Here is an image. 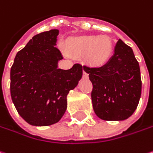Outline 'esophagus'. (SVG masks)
Listing matches in <instances>:
<instances>
[{"label": "esophagus", "mask_w": 153, "mask_h": 153, "mask_svg": "<svg viewBox=\"0 0 153 153\" xmlns=\"http://www.w3.org/2000/svg\"><path fill=\"white\" fill-rule=\"evenodd\" d=\"M83 76L85 77V78H88V74L85 71V70L83 69Z\"/></svg>", "instance_id": "1"}]
</instances>
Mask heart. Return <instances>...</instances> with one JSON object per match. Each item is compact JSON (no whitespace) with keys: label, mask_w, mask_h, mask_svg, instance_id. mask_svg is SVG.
I'll return each mask as SVG.
<instances>
[{"label":"heart","mask_w":153,"mask_h":153,"mask_svg":"<svg viewBox=\"0 0 153 153\" xmlns=\"http://www.w3.org/2000/svg\"><path fill=\"white\" fill-rule=\"evenodd\" d=\"M65 49L72 56H84L85 61L91 66H102L110 60L114 46L107 36L85 35L69 38Z\"/></svg>","instance_id":"1"}]
</instances>
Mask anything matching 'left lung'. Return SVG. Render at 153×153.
Segmentation results:
<instances>
[{"instance_id": "obj_1", "label": "left lung", "mask_w": 153, "mask_h": 153, "mask_svg": "<svg viewBox=\"0 0 153 153\" xmlns=\"http://www.w3.org/2000/svg\"><path fill=\"white\" fill-rule=\"evenodd\" d=\"M83 68L93 85L91 101L97 116L104 121H123L133 115L141 96V78L128 45L119 39L107 63Z\"/></svg>"}]
</instances>
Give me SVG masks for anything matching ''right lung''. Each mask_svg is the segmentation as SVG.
<instances>
[{"instance_id": "add662e5", "label": "right lung", "mask_w": 153, "mask_h": 153, "mask_svg": "<svg viewBox=\"0 0 153 153\" xmlns=\"http://www.w3.org/2000/svg\"><path fill=\"white\" fill-rule=\"evenodd\" d=\"M59 30L32 37L17 53L10 72V91L18 113L32 126L58 123L67 110V96L82 78L83 68L76 63L68 70L58 68L63 56L57 49Z\"/></svg>"}]
</instances>
